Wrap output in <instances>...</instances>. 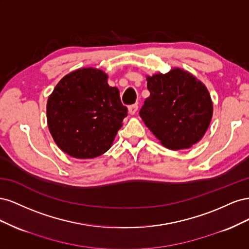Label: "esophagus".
I'll use <instances>...</instances> for the list:
<instances>
[{
    "label": "esophagus",
    "mask_w": 249,
    "mask_h": 249,
    "mask_svg": "<svg viewBox=\"0 0 249 249\" xmlns=\"http://www.w3.org/2000/svg\"><path fill=\"white\" fill-rule=\"evenodd\" d=\"M127 110H129V113H130L131 115H134L135 113H136L137 110H138V106H137L136 104H135V105H131V106L129 107V109H127Z\"/></svg>",
    "instance_id": "obj_1"
}]
</instances>
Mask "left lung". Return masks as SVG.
I'll return each mask as SVG.
<instances>
[{"label": "left lung", "mask_w": 249, "mask_h": 249, "mask_svg": "<svg viewBox=\"0 0 249 249\" xmlns=\"http://www.w3.org/2000/svg\"><path fill=\"white\" fill-rule=\"evenodd\" d=\"M150 95L139 114L157 139L172 150L189 148L205 136L213 116L209 90L178 67L146 76Z\"/></svg>", "instance_id": "8db88e82"}]
</instances>
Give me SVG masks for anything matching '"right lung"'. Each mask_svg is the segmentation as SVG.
Returning <instances> with one entry per match:
<instances>
[{"label":"right lung","instance_id":"add662e5","mask_svg":"<svg viewBox=\"0 0 249 249\" xmlns=\"http://www.w3.org/2000/svg\"><path fill=\"white\" fill-rule=\"evenodd\" d=\"M127 109L108 74L83 67L59 81L47 103L50 133L58 147L76 159H93L112 146Z\"/></svg>","mask_w":249,"mask_h":249}]
</instances>
